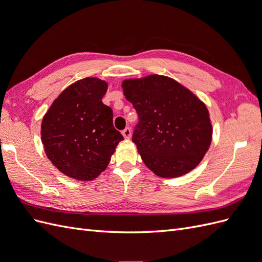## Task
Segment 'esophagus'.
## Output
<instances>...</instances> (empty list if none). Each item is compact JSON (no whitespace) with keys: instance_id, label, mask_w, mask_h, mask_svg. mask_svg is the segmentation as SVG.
I'll list each match as a JSON object with an SVG mask.
<instances>
[{"instance_id":"esophagus-1","label":"esophagus","mask_w":262,"mask_h":262,"mask_svg":"<svg viewBox=\"0 0 262 262\" xmlns=\"http://www.w3.org/2000/svg\"><path fill=\"white\" fill-rule=\"evenodd\" d=\"M131 129L130 128H125L123 131H122V136L125 140H129L131 138Z\"/></svg>"}]
</instances>
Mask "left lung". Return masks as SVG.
Segmentation results:
<instances>
[{
  "label": "left lung",
  "instance_id": "1",
  "mask_svg": "<svg viewBox=\"0 0 262 262\" xmlns=\"http://www.w3.org/2000/svg\"><path fill=\"white\" fill-rule=\"evenodd\" d=\"M121 86L139 115L132 141L146 167L163 178L194 169L212 142V122L204 102L165 75L128 78Z\"/></svg>",
  "mask_w": 262,
  "mask_h": 262
}]
</instances>
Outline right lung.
Returning a JSON list of instances; mask_svg holds the SVG:
<instances>
[{
	"instance_id": "1",
	"label": "right lung",
	"mask_w": 262,
	"mask_h": 262,
	"mask_svg": "<svg viewBox=\"0 0 262 262\" xmlns=\"http://www.w3.org/2000/svg\"><path fill=\"white\" fill-rule=\"evenodd\" d=\"M108 82L85 77L68 86L42 118L41 142L49 161L66 176L91 181L104 171L123 140L113 109L102 104Z\"/></svg>"
}]
</instances>
